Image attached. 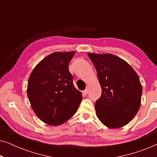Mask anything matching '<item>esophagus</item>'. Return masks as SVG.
<instances>
[{"instance_id":"34e87169","label":"esophagus","mask_w":157,"mask_h":157,"mask_svg":"<svg viewBox=\"0 0 157 157\" xmlns=\"http://www.w3.org/2000/svg\"><path fill=\"white\" fill-rule=\"evenodd\" d=\"M83 94H85V95H86V94L89 93V90H88V89H85L84 91H83Z\"/></svg>"}]
</instances>
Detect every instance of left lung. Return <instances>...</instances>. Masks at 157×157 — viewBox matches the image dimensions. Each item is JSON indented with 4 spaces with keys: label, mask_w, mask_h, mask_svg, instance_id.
I'll return each mask as SVG.
<instances>
[{
    "label": "left lung",
    "mask_w": 157,
    "mask_h": 157,
    "mask_svg": "<svg viewBox=\"0 0 157 157\" xmlns=\"http://www.w3.org/2000/svg\"><path fill=\"white\" fill-rule=\"evenodd\" d=\"M88 56L101 87V96L95 104L98 119L111 128L126 125L141 106L142 86L138 75L127 62L115 55L89 53Z\"/></svg>",
    "instance_id": "left-lung-1"
}]
</instances>
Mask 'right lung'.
Returning <instances> with one entry per match:
<instances>
[{
	"label": "right lung",
	"instance_id": "add662e5",
	"mask_svg": "<svg viewBox=\"0 0 157 157\" xmlns=\"http://www.w3.org/2000/svg\"><path fill=\"white\" fill-rule=\"evenodd\" d=\"M74 54V51L51 53L36 66L29 76L27 94L30 104L36 116L48 125L67 121L82 100L68 70Z\"/></svg>",
	"mask_w": 157,
	"mask_h": 157
}]
</instances>
